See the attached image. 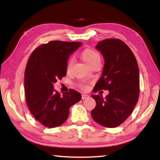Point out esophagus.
Wrapping results in <instances>:
<instances>
[{"mask_svg": "<svg viewBox=\"0 0 160 160\" xmlns=\"http://www.w3.org/2000/svg\"><path fill=\"white\" fill-rule=\"evenodd\" d=\"M88 97H89L88 94H82V99H87V98H88Z\"/></svg>", "mask_w": 160, "mask_h": 160, "instance_id": "obj_1", "label": "esophagus"}]
</instances>
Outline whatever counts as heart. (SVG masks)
Wrapping results in <instances>:
<instances>
[{"instance_id":"b5f03b06","label":"heart","mask_w":160,"mask_h":160,"mask_svg":"<svg viewBox=\"0 0 160 160\" xmlns=\"http://www.w3.org/2000/svg\"><path fill=\"white\" fill-rule=\"evenodd\" d=\"M81 56H82L83 61H85L89 66H90L91 65H92L94 63H100V61H101V57H100L99 54L97 53L95 50L92 49V48H85V49L82 52ZM72 65H73V59L70 58L67 63V72H70L71 71ZM82 88H85L86 87L85 85H82Z\"/></svg>"}]
</instances>
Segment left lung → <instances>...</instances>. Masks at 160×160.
Instances as JSON below:
<instances>
[{"label":"left lung","mask_w":160,"mask_h":160,"mask_svg":"<svg viewBox=\"0 0 160 160\" xmlns=\"http://www.w3.org/2000/svg\"><path fill=\"white\" fill-rule=\"evenodd\" d=\"M96 48L104 58L102 76L93 89L109 90V94H92L96 107L92 117L100 125L115 128L131 115L139 97L140 75L133 53L120 39L99 42Z\"/></svg>","instance_id":"1"}]
</instances>
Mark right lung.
I'll list each match as a JSON object with an SVG mask.
<instances>
[{
	"label": "right lung",
	"instance_id": "1",
	"mask_svg": "<svg viewBox=\"0 0 160 160\" xmlns=\"http://www.w3.org/2000/svg\"><path fill=\"white\" fill-rule=\"evenodd\" d=\"M81 42H49L35 49L25 69L26 102L34 117L48 128L61 126L69 116V109L82 98L78 92L70 90L61 95L53 83L66 75L70 55Z\"/></svg>",
	"mask_w": 160,
	"mask_h": 160
}]
</instances>
